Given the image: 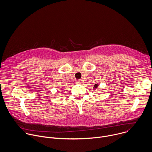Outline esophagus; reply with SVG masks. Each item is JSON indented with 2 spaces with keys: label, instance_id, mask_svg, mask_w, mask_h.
<instances>
[{
  "label": "esophagus",
  "instance_id": "esophagus-1",
  "mask_svg": "<svg viewBox=\"0 0 152 152\" xmlns=\"http://www.w3.org/2000/svg\"><path fill=\"white\" fill-rule=\"evenodd\" d=\"M83 80H76V83H83Z\"/></svg>",
  "mask_w": 152,
  "mask_h": 152
}]
</instances>
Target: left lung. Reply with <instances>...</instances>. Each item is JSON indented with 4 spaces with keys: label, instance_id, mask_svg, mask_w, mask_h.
I'll return each mask as SVG.
<instances>
[{
    "label": "left lung",
    "instance_id": "8db88e82",
    "mask_svg": "<svg viewBox=\"0 0 152 152\" xmlns=\"http://www.w3.org/2000/svg\"><path fill=\"white\" fill-rule=\"evenodd\" d=\"M98 84H95L94 85V89H96L97 88V87H98Z\"/></svg>",
    "mask_w": 152,
    "mask_h": 152
}]
</instances>
